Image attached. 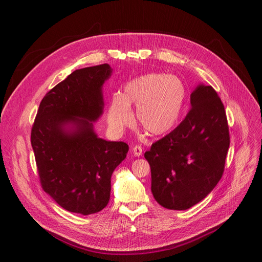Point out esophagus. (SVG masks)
<instances>
[{
  "label": "esophagus",
  "mask_w": 262,
  "mask_h": 262,
  "mask_svg": "<svg viewBox=\"0 0 262 262\" xmlns=\"http://www.w3.org/2000/svg\"><path fill=\"white\" fill-rule=\"evenodd\" d=\"M132 150H133V154L135 157H140L141 155H143V148H141L140 146H137V145L134 146L132 148Z\"/></svg>",
  "instance_id": "1"
}]
</instances>
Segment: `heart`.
<instances>
[{"instance_id": "heart-1", "label": "heart", "mask_w": 262, "mask_h": 262, "mask_svg": "<svg viewBox=\"0 0 262 262\" xmlns=\"http://www.w3.org/2000/svg\"><path fill=\"white\" fill-rule=\"evenodd\" d=\"M186 88L181 79L163 73H146L129 80L121 94L111 100L107 121L115 130L132 125V106H136L137 122L152 136L172 132L180 121L186 102Z\"/></svg>"}]
</instances>
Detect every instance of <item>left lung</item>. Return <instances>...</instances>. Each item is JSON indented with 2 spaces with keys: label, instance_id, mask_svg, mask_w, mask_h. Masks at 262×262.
<instances>
[{
  "label": "left lung",
  "instance_id": "1",
  "mask_svg": "<svg viewBox=\"0 0 262 262\" xmlns=\"http://www.w3.org/2000/svg\"><path fill=\"white\" fill-rule=\"evenodd\" d=\"M190 98L191 110L180 125L145 152L152 195L168 210H188L212 192L230 143L225 108L215 90L200 83Z\"/></svg>",
  "mask_w": 262,
  "mask_h": 262
}]
</instances>
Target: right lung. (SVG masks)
I'll use <instances>...</instances> for the list:
<instances>
[{"instance_id":"1","label":"right lung","mask_w":262,"mask_h":262,"mask_svg":"<svg viewBox=\"0 0 262 262\" xmlns=\"http://www.w3.org/2000/svg\"><path fill=\"white\" fill-rule=\"evenodd\" d=\"M112 71L107 63L73 71L43 96L32 128L42 189L72 213L90 215L107 205L112 173L128 152L126 143L100 138L93 126Z\"/></svg>"}]
</instances>
